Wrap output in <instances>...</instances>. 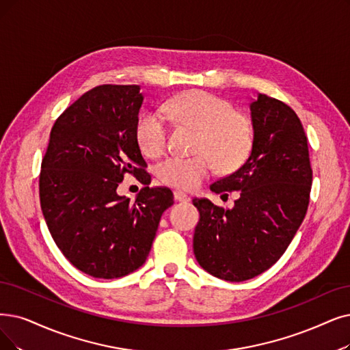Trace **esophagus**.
<instances>
[{
  "mask_svg": "<svg viewBox=\"0 0 350 350\" xmlns=\"http://www.w3.org/2000/svg\"><path fill=\"white\" fill-rule=\"evenodd\" d=\"M174 198H175V201H178V202H188L191 198H189V195H187L185 192H183V191H175L174 192Z\"/></svg>",
  "mask_w": 350,
  "mask_h": 350,
  "instance_id": "1",
  "label": "esophagus"
}]
</instances>
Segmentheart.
<instances>
[{"label":"heart","mask_w":350,"mask_h":350,"mask_svg":"<svg viewBox=\"0 0 350 350\" xmlns=\"http://www.w3.org/2000/svg\"><path fill=\"white\" fill-rule=\"evenodd\" d=\"M165 110L178 124L197 129V135L192 145L195 155H171L157 165L161 183L193 189L213 174L215 163L222 171H234L248 158L254 142L253 124L228 100L204 90H189L167 102ZM135 137L144 155L159 157L167 142L163 116L155 111L139 116Z\"/></svg>","instance_id":"heart-1"}]
</instances>
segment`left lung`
I'll list each match as a JSON object with an SVG mask.
<instances>
[{
	"label": "left lung",
	"instance_id": "1",
	"mask_svg": "<svg viewBox=\"0 0 350 350\" xmlns=\"http://www.w3.org/2000/svg\"><path fill=\"white\" fill-rule=\"evenodd\" d=\"M250 110L254 142L248 159L209 187L215 193L239 191V200L231 209L192 200L200 211L193 254L204 270L227 282L253 278L283 256L304 219L313 179L296 111L262 93Z\"/></svg>",
	"mask_w": 350,
	"mask_h": 350
}]
</instances>
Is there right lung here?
<instances>
[{
	"label": "right lung",
	"mask_w": 350,
	"mask_h": 350,
	"mask_svg": "<svg viewBox=\"0 0 350 350\" xmlns=\"http://www.w3.org/2000/svg\"><path fill=\"white\" fill-rule=\"evenodd\" d=\"M144 102L136 85H102L55 120L41 162L40 204L53 240L76 269L118 278L146 261L171 189L150 188L135 137ZM124 173L146 187L135 203L116 189Z\"/></svg>",
	"instance_id": "add662e5"
}]
</instances>
